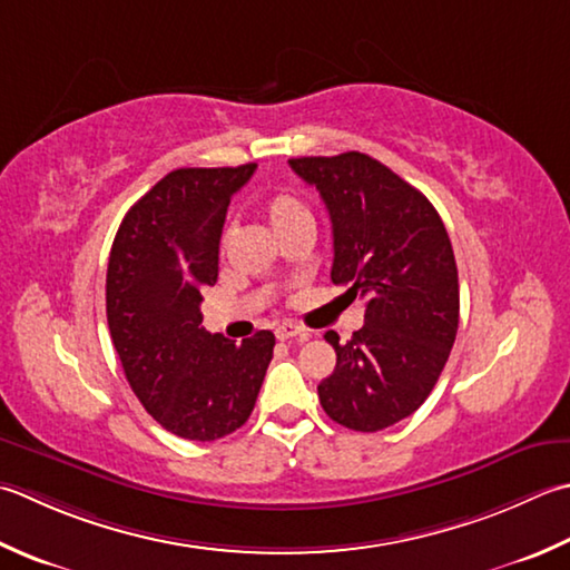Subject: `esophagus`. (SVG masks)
Segmentation results:
<instances>
[{
	"label": "esophagus",
	"mask_w": 570,
	"mask_h": 570,
	"mask_svg": "<svg viewBox=\"0 0 570 570\" xmlns=\"http://www.w3.org/2000/svg\"><path fill=\"white\" fill-rule=\"evenodd\" d=\"M276 338L278 341H288V338H308V333L301 328V326H294V323H282V326H276Z\"/></svg>",
	"instance_id": "esophagus-1"
}]
</instances>
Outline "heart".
<instances>
[{"label":"heart","mask_w":570,"mask_h":570,"mask_svg":"<svg viewBox=\"0 0 570 570\" xmlns=\"http://www.w3.org/2000/svg\"><path fill=\"white\" fill-rule=\"evenodd\" d=\"M304 215H308L306 207L301 205V199L294 197L292 193H274L264 203V217L274 232H278L282 227H286L288 222H294Z\"/></svg>","instance_id":"1"}]
</instances>
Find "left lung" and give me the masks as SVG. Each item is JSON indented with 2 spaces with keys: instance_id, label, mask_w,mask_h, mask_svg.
Instances as JSON below:
<instances>
[{
  "instance_id": "1",
  "label": "left lung",
  "mask_w": 570,
  "mask_h": 570,
  "mask_svg": "<svg viewBox=\"0 0 570 570\" xmlns=\"http://www.w3.org/2000/svg\"><path fill=\"white\" fill-rule=\"evenodd\" d=\"M314 185L333 227L331 282L365 301V326L341 343L318 385L326 415L355 432L410 417L450 358L460 326V278L438 209L420 189L365 153L292 158Z\"/></svg>"
}]
</instances>
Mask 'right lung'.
<instances>
[{"label": "right lung", "mask_w": 570, "mask_h": 570, "mask_svg": "<svg viewBox=\"0 0 570 570\" xmlns=\"http://www.w3.org/2000/svg\"><path fill=\"white\" fill-rule=\"evenodd\" d=\"M256 165L180 167L122 217L106 276L110 338L132 393L183 440L212 442L249 420L274 333L239 345L203 328V288L215 286L232 195Z\"/></svg>", "instance_id": "right-lung-1"}]
</instances>
